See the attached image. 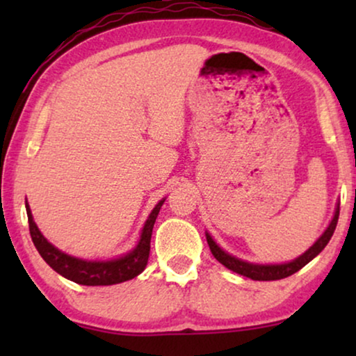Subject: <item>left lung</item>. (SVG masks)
<instances>
[{"label": "left lung", "instance_id": "left-lung-1", "mask_svg": "<svg viewBox=\"0 0 356 356\" xmlns=\"http://www.w3.org/2000/svg\"><path fill=\"white\" fill-rule=\"evenodd\" d=\"M339 206H340V204L337 202V207H335L332 220H330V223L327 225V228L324 230L323 235H321L318 240L314 241V245L309 246V250H306L303 254L295 257V259L290 261V262H282V264H257V262H250V261L240 259V257H236V256L230 254V252L223 251L222 248L218 246L216 241H213L211 233L206 232L207 245H209V248H211L213 257H216V259L220 262V264L225 266L227 269L236 272V274L245 275V277H248V279H252V280H280V279H285V277H289L291 274H295V272H298L301 267H305L309 261H313L314 257L318 256L325 246H327L329 240L334 235L335 227H337L339 211H340Z\"/></svg>", "mask_w": 356, "mask_h": 356}]
</instances>
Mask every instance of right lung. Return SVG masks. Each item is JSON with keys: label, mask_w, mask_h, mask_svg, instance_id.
I'll return each instance as SVG.
<instances>
[{"label": "right lung", "mask_w": 356, "mask_h": 356, "mask_svg": "<svg viewBox=\"0 0 356 356\" xmlns=\"http://www.w3.org/2000/svg\"><path fill=\"white\" fill-rule=\"evenodd\" d=\"M165 199L155 204L152 212L149 213L147 220H145L143 230H140V236L136 245L129 252L123 256L113 257V259L105 261H89L82 259V257H76L67 254V252L58 250L53 246L50 241L43 236V233L38 230L37 223L33 222L32 211L29 207V202H26V211L29 217V230H31V236L33 245H35L38 254L43 257V261L51 267L53 270L65 277V279L76 282L79 285H115L121 284V282L131 280L138 277L140 272L145 269L149 261L150 252V236H152V228L157 218L160 207L163 206Z\"/></svg>", "instance_id": "obj_1"}]
</instances>
